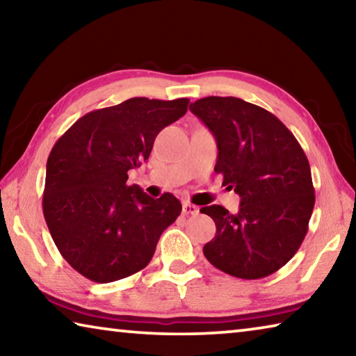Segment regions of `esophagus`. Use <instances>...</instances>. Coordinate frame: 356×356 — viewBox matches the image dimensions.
<instances>
[{
	"mask_svg": "<svg viewBox=\"0 0 356 356\" xmlns=\"http://www.w3.org/2000/svg\"><path fill=\"white\" fill-rule=\"evenodd\" d=\"M197 212H200V210H197L195 204H191V202H184L182 204V213L184 215H196Z\"/></svg>",
	"mask_w": 356,
	"mask_h": 356,
	"instance_id": "esophagus-1",
	"label": "esophagus"
}]
</instances>
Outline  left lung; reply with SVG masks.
I'll return each mask as SVG.
<instances>
[{"mask_svg": "<svg viewBox=\"0 0 356 356\" xmlns=\"http://www.w3.org/2000/svg\"><path fill=\"white\" fill-rule=\"evenodd\" d=\"M190 111L215 136V172L240 196L236 215L216 204L201 209L216 226L204 256L236 278H265L291 261L308 232L316 202L309 161L292 131L250 102L212 95Z\"/></svg>", "mask_w": 356, "mask_h": 356, "instance_id": "obj_1", "label": "left lung"}]
</instances>
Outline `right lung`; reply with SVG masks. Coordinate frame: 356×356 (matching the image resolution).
Returning <instances> with one entry per match:
<instances>
[{"instance_id": "add662e5", "label": "right lung", "mask_w": 356, "mask_h": 356, "mask_svg": "<svg viewBox=\"0 0 356 356\" xmlns=\"http://www.w3.org/2000/svg\"><path fill=\"white\" fill-rule=\"evenodd\" d=\"M188 102L129 99L84 114L53 146L44 216L59 252L84 278L105 284L140 272L182 212L171 193L154 200L129 185L127 172L149 159L156 135Z\"/></svg>"}]
</instances>
